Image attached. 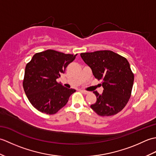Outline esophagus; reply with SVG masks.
<instances>
[{"label":"esophagus","instance_id":"obj_1","mask_svg":"<svg viewBox=\"0 0 156 156\" xmlns=\"http://www.w3.org/2000/svg\"><path fill=\"white\" fill-rule=\"evenodd\" d=\"M81 92H82V93H83V94H89V92H88V91H86V90H81Z\"/></svg>","mask_w":156,"mask_h":156}]
</instances>
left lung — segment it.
<instances>
[{
    "instance_id": "8db88e82",
    "label": "left lung",
    "mask_w": 156,
    "mask_h": 156,
    "mask_svg": "<svg viewBox=\"0 0 156 156\" xmlns=\"http://www.w3.org/2000/svg\"><path fill=\"white\" fill-rule=\"evenodd\" d=\"M80 56L94 77L103 80L102 93L93 92L97 102L91 108L102 117L118 113L127 104L133 85L134 74L127 59L110 50L82 53Z\"/></svg>"
}]
</instances>
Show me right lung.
Masks as SVG:
<instances>
[{
	"label": "right lung",
	"mask_w": 156,
	"mask_h": 156,
	"mask_svg": "<svg viewBox=\"0 0 156 156\" xmlns=\"http://www.w3.org/2000/svg\"><path fill=\"white\" fill-rule=\"evenodd\" d=\"M77 54L53 49L35 54L25 67L23 86L29 102L44 113L54 115L67 104L76 90L56 81Z\"/></svg>",
	"instance_id": "1"
}]
</instances>
